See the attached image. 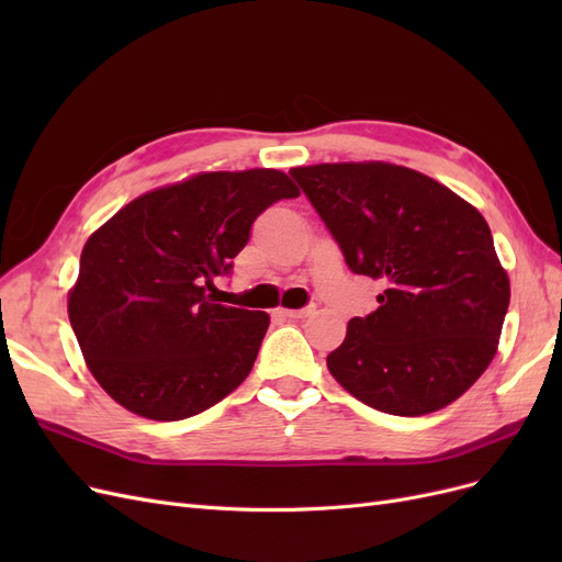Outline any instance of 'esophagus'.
<instances>
[{
  "label": "esophagus",
  "mask_w": 562,
  "mask_h": 562,
  "mask_svg": "<svg viewBox=\"0 0 562 562\" xmlns=\"http://www.w3.org/2000/svg\"><path fill=\"white\" fill-rule=\"evenodd\" d=\"M314 312V307H302V310H281L285 318H307Z\"/></svg>",
  "instance_id": "esophagus-1"
}]
</instances>
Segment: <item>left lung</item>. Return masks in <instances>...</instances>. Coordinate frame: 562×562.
<instances>
[{"instance_id":"1","label":"left lung","mask_w":562,"mask_h":562,"mask_svg":"<svg viewBox=\"0 0 562 562\" xmlns=\"http://www.w3.org/2000/svg\"><path fill=\"white\" fill-rule=\"evenodd\" d=\"M353 274L380 279V307L349 321L330 375L380 413L419 417L457 401L495 359L508 277L485 217L405 166L291 168Z\"/></svg>"}]
</instances>
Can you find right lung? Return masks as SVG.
Segmentation results:
<instances>
[{
  "instance_id": "right-lung-1",
  "label": "right lung",
  "mask_w": 562,
  "mask_h": 562,
  "mask_svg": "<svg viewBox=\"0 0 562 562\" xmlns=\"http://www.w3.org/2000/svg\"><path fill=\"white\" fill-rule=\"evenodd\" d=\"M295 196L274 168L201 173L138 196L91 236L67 314L89 370L119 405L178 422L248 378L269 316L217 304L206 288L232 274L258 215Z\"/></svg>"
}]
</instances>
